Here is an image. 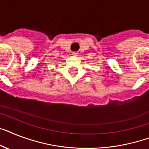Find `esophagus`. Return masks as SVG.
Masks as SVG:
<instances>
[{"label": "esophagus", "instance_id": "obj_1", "mask_svg": "<svg viewBox=\"0 0 149 149\" xmlns=\"http://www.w3.org/2000/svg\"><path fill=\"white\" fill-rule=\"evenodd\" d=\"M77 54H78V53H77V52H74L73 53H72V55H77Z\"/></svg>", "mask_w": 149, "mask_h": 149}]
</instances>
